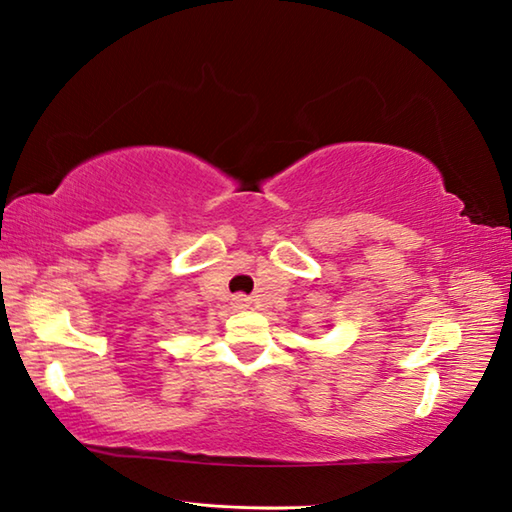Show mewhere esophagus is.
<instances>
[{
	"label": "esophagus",
	"instance_id": "34e87169",
	"mask_svg": "<svg viewBox=\"0 0 512 512\" xmlns=\"http://www.w3.org/2000/svg\"><path fill=\"white\" fill-rule=\"evenodd\" d=\"M233 301H236L238 308H247V306H249V299L245 297V294H238V297L233 299Z\"/></svg>",
	"mask_w": 512,
	"mask_h": 512
}]
</instances>
